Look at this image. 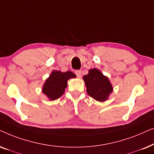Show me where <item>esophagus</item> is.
<instances>
[{
	"label": "esophagus",
	"mask_w": 154,
	"mask_h": 154,
	"mask_svg": "<svg viewBox=\"0 0 154 154\" xmlns=\"http://www.w3.org/2000/svg\"><path fill=\"white\" fill-rule=\"evenodd\" d=\"M75 75H77V77L80 78L82 76V71L81 70H76L75 71Z\"/></svg>",
	"instance_id": "esophagus-1"
}]
</instances>
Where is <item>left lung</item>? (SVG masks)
<instances>
[{
	"mask_svg": "<svg viewBox=\"0 0 154 154\" xmlns=\"http://www.w3.org/2000/svg\"><path fill=\"white\" fill-rule=\"evenodd\" d=\"M87 94L98 101L103 102L108 98L113 88L109 79L99 69L94 68L83 77Z\"/></svg>",
	"mask_w": 154,
	"mask_h": 154,
	"instance_id": "obj_1",
	"label": "left lung"
}]
</instances>
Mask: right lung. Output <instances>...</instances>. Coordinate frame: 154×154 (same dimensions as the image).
Segmentation results:
<instances>
[{"mask_svg":"<svg viewBox=\"0 0 154 154\" xmlns=\"http://www.w3.org/2000/svg\"><path fill=\"white\" fill-rule=\"evenodd\" d=\"M75 77L76 75L71 71L62 72L60 71L53 70L43 86V93L51 101L58 99L64 94L65 88L67 86V80Z\"/></svg>","mask_w":154,"mask_h":154,"instance_id":"right-lung-1","label":"right lung"}]
</instances>
